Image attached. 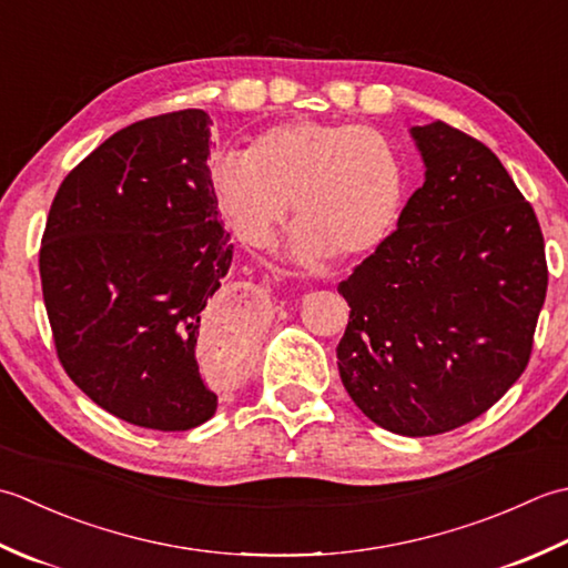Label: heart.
Masks as SVG:
<instances>
[{"label": "heart", "instance_id": "heart-1", "mask_svg": "<svg viewBox=\"0 0 568 568\" xmlns=\"http://www.w3.org/2000/svg\"><path fill=\"white\" fill-rule=\"evenodd\" d=\"M207 186L250 247H270L294 203L298 227L288 254L311 264L331 252L361 257L387 242L407 176L395 144L373 126L288 120L254 136L247 154H217Z\"/></svg>", "mask_w": 568, "mask_h": 568}]
</instances>
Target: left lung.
<instances>
[{
    "mask_svg": "<svg viewBox=\"0 0 568 568\" xmlns=\"http://www.w3.org/2000/svg\"><path fill=\"white\" fill-rule=\"evenodd\" d=\"M424 186L338 292L343 387L369 422L434 436L488 412L525 373L547 296L531 205L488 146L442 120L412 126Z\"/></svg>",
    "mask_w": 568,
    "mask_h": 568,
    "instance_id": "8db88e82",
    "label": "left lung"
}]
</instances>
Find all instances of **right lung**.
Instances as JSON below:
<instances>
[{
  "label": "right lung",
  "instance_id": "right-lung-1",
  "mask_svg": "<svg viewBox=\"0 0 568 568\" xmlns=\"http://www.w3.org/2000/svg\"><path fill=\"white\" fill-rule=\"evenodd\" d=\"M211 118L179 110L105 139L63 179L39 272L58 361L122 422L189 432L217 395L205 361L240 373L252 308L220 282L233 242L207 186Z\"/></svg>",
  "mask_w": 568,
  "mask_h": 568
}]
</instances>
